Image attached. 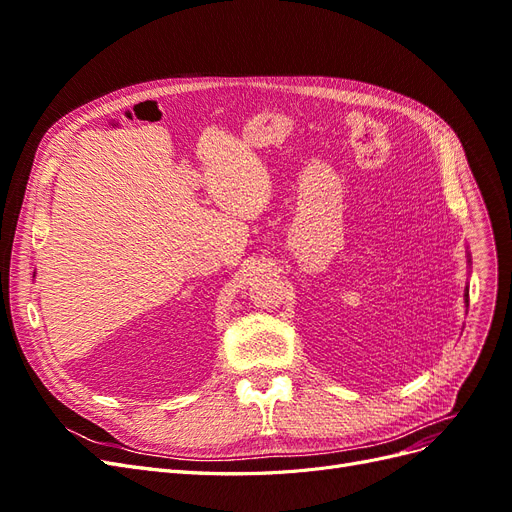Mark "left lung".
Listing matches in <instances>:
<instances>
[{
    "instance_id": "left-lung-1",
    "label": "left lung",
    "mask_w": 512,
    "mask_h": 512,
    "mask_svg": "<svg viewBox=\"0 0 512 512\" xmlns=\"http://www.w3.org/2000/svg\"><path fill=\"white\" fill-rule=\"evenodd\" d=\"M468 297H470V294H468V286H466V303H468Z\"/></svg>"
}]
</instances>
